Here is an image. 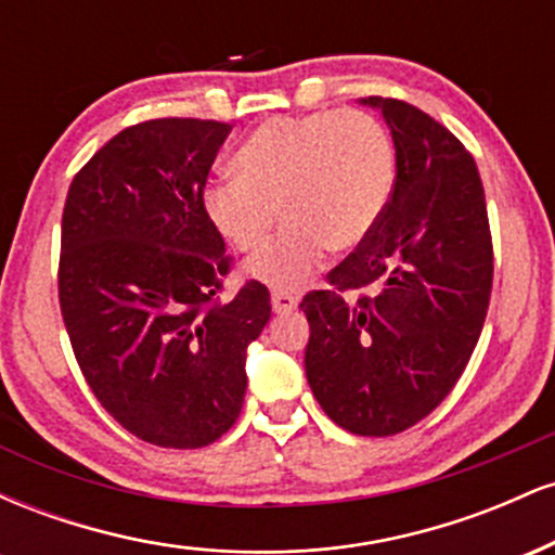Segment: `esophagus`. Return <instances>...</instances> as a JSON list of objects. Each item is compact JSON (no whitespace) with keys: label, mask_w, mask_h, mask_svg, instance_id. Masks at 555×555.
I'll return each mask as SVG.
<instances>
[{"label":"esophagus","mask_w":555,"mask_h":555,"mask_svg":"<svg viewBox=\"0 0 555 555\" xmlns=\"http://www.w3.org/2000/svg\"><path fill=\"white\" fill-rule=\"evenodd\" d=\"M271 308L276 315H286L297 308V297L284 295V292H273L271 295Z\"/></svg>","instance_id":"1"}]
</instances>
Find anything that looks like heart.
I'll list each match as a JSON object with an SVG mask.
<instances>
[{"label": "heart", "instance_id": "obj_1", "mask_svg": "<svg viewBox=\"0 0 555 555\" xmlns=\"http://www.w3.org/2000/svg\"><path fill=\"white\" fill-rule=\"evenodd\" d=\"M237 177L216 180L203 208L216 232L245 256L269 245L250 276L273 292H299L326 263L328 247H360L386 214L397 158L384 125L365 112L269 119L234 156Z\"/></svg>", "mask_w": 555, "mask_h": 555}]
</instances>
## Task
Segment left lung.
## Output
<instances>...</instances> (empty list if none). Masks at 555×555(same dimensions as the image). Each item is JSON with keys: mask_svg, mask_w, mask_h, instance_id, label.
Here are the masks:
<instances>
[{"mask_svg": "<svg viewBox=\"0 0 555 555\" xmlns=\"http://www.w3.org/2000/svg\"><path fill=\"white\" fill-rule=\"evenodd\" d=\"M397 149L386 214L354 253L308 292L305 373L336 425L397 436L428 417L467 367L493 289L486 193L467 149L399 99L367 95ZM371 288L358 300L347 291Z\"/></svg>", "mask_w": 555, "mask_h": 555, "instance_id": "left-lung-1", "label": "left lung"}]
</instances>
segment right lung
Returning a JSON list of instances; mask_svg holds the SVG:
<instances>
[{
	"label": "right lung",
	"mask_w": 555,
	"mask_h": 555,
	"mask_svg": "<svg viewBox=\"0 0 555 555\" xmlns=\"http://www.w3.org/2000/svg\"><path fill=\"white\" fill-rule=\"evenodd\" d=\"M232 125L127 127L75 175L62 214L60 308L88 386L143 441L201 449L245 401V354L271 318L247 282L221 302L224 240L203 208Z\"/></svg>",
	"instance_id": "obj_1"
}]
</instances>
